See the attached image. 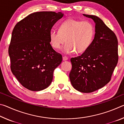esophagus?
Returning <instances> with one entry per match:
<instances>
[{"label": "esophagus", "mask_w": 124, "mask_h": 124, "mask_svg": "<svg viewBox=\"0 0 124 124\" xmlns=\"http://www.w3.org/2000/svg\"><path fill=\"white\" fill-rule=\"evenodd\" d=\"M68 58L67 57V56H63V61H67V60H68Z\"/></svg>", "instance_id": "esophagus-1"}]
</instances>
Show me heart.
I'll use <instances>...</instances> for the list:
<instances>
[{
	"mask_svg": "<svg viewBox=\"0 0 124 124\" xmlns=\"http://www.w3.org/2000/svg\"><path fill=\"white\" fill-rule=\"evenodd\" d=\"M95 35L93 25L89 21L69 19L60 25L58 30L52 29L50 40L52 46L60 50L66 41L63 51L71 54L83 53L89 49Z\"/></svg>",
	"mask_w": 124,
	"mask_h": 124,
	"instance_id": "1",
	"label": "heart"
}]
</instances>
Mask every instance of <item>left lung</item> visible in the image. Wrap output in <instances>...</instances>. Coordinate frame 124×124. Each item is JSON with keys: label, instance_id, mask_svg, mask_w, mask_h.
I'll list each match as a JSON object with an SVG mask.
<instances>
[{"label": "left lung", "instance_id": "1", "mask_svg": "<svg viewBox=\"0 0 124 124\" xmlns=\"http://www.w3.org/2000/svg\"><path fill=\"white\" fill-rule=\"evenodd\" d=\"M95 23V34L91 45L81 56L70 59V73L75 89L90 93L109 82L118 61V42L115 33L98 17L83 14Z\"/></svg>", "mask_w": 124, "mask_h": 124}]
</instances>
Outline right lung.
<instances>
[{
	"mask_svg": "<svg viewBox=\"0 0 124 124\" xmlns=\"http://www.w3.org/2000/svg\"><path fill=\"white\" fill-rule=\"evenodd\" d=\"M64 14L61 12H36L17 23L9 47L11 70L23 86L41 91L51 84L53 73L62 56L50 44L52 27Z\"/></svg>",
	"mask_w": 124,
	"mask_h": 124,
	"instance_id": "add662e5",
	"label": "right lung"
}]
</instances>
